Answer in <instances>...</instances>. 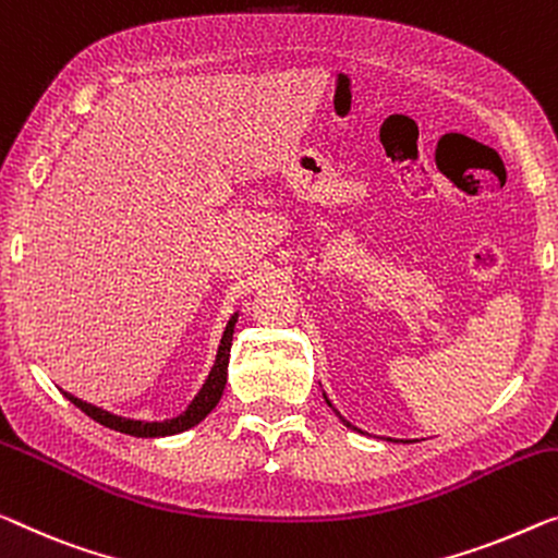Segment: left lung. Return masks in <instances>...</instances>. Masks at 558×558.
I'll list each match as a JSON object with an SVG mask.
<instances>
[{
	"mask_svg": "<svg viewBox=\"0 0 558 558\" xmlns=\"http://www.w3.org/2000/svg\"><path fill=\"white\" fill-rule=\"evenodd\" d=\"M323 398H326V393H323ZM326 403H328V405H330V409H332V411H336V405H332V403H330V401H328V398H326ZM336 413H338V411H336ZM338 418H340V421H343V423H345V426H348V428H353V430H361V428H355V426H353V423H351V421H345V418H343V415H340V413H338ZM361 434H363V430H361Z\"/></svg>",
	"mask_w": 558,
	"mask_h": 558,
	"instance_id": "8db88e82",
	"label": "left lung"
}]
</instances>
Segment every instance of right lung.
I'll list each match as a JSON object with an SVG mask.
<instances>
[{
	"label": "right lung",
	"mask_w": 558,
	"mask_h": 558,
	"mask_svg": "<svg viewBox=\"0 0 558 558\" xmlns=\"http://www.w3.org/2000/svg\"><path fill=\"white\" fill-rule=\"evenodd\" d=\"M235 323H238V313L232 315L226 326V332H222L220 345H218V355H215V365L207 373L203 388L197 390V396L193 398V403L187 405L185 411L174 418H165V421H135V418H122V415H114L105 409H97V405L82 401V398L66 393L62 390L64 398L77 405L80 411H85L89 418L102 423V426L120 430V434L135 436V438H160V436H174L182 434V430L197 426L199 421L210 413L215 405H218L222 390H226L228 384V363H230V345H232V332H235Z\"/></svg>",
	"instance_id": "1"
}]
</instances>
